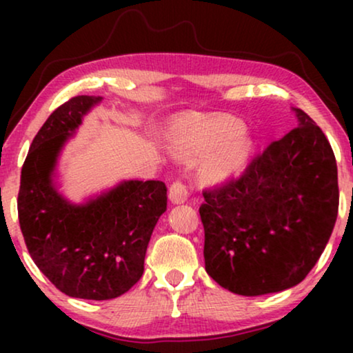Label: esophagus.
<instances>
[{"label": "esophagus", "instance_id": "34e87169", "mask_svg": "<svg viewBox=\"0 0 353 353\" xmlns=\"http://www.w3.org/2000/svg\"><path fill=\"white\" fill-rule=\"evenodd\" d=\"M190 188L183 181H175L168 190V197H170L173 204H183V202L190 199Z\"/></svg>", "mask_w": 353, "mask_h": 353}]
</instances>
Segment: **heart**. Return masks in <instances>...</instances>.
<instances>
[{"mask_svg": "<svg viewBox=\"0 0 353 353\" xmlns=\"http://www.w3.org/2000/svg\"><path fill=\"white\" fill-rule=\"evenodd\" d=\"M239 130L230 119L185 123L172 134V152L181 159H194L219 145L205 163L204 175L209 180H221L238 172L252 151L250 139Z\"/></svg>", "mask_w": 353, "mask_h": 353, "instance_id": "obj_1", "label": "heart"}]
</instances>
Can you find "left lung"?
<instances>
[{
  "instance_id": "left-lung-1",
  "label": "left lung",
  "mask_w": 353,
  "mask_h": 353,
  "mask_svg": "<svg viewBox=\"0 0 353 353\" xmlns=\"http://www.w3.org/2000/svg\"><path fill=\"white\" fill-rule=\"evenodd\" d=\"M294 110L296 128L254 157L238 178L202 192L205 272L239 296L296 286L315 267L334 228V152L321 128Z\"/></svg>"
}]
</instances>
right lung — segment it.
I'll return each instance as SVG.
<instances>
[{
  "label": "right lung",
  "mask_w": 353,
  "mask_h": 353,
  "mask_svg": "<svg viewBox=\"0 0 353 353\" xmlns=\"http://www.w3.org/2000/svg\"><path fill=\"white\" fill-rule=\"evenodd\" d=\"M99 101L75 96L48 117L28 149L17 197L33 262L61 292L88 301L115 299L139 281L152 230L167 210L163 181H122L83 205L52 185L62 146Z\"/></svg>",
  "instance_id": "obj_1"
}]
</instances>
